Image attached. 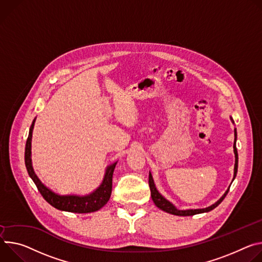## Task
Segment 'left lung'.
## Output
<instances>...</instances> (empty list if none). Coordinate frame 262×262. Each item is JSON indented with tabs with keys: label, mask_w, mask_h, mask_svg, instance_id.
Returning <instances> with one entry per match:
<instances>
[{
	"label": "left lung",
	"mask_w": 262,
	"mask_h": 262,
	"mask_svg": "<svg viewBox=\"0 0 262 262\" xmlns=\"http://www.w3.org/2000/svg\"><path fill=\"white\" fill-rule=\"evenodd\" d=\"M232 123L234 124L233 120L231 119ZM234 135H235V140H234V144H233V148H234V154H235V166H234V178L233 180L235 179L236 177V173H237V167H238V154H237V150H236V129L234 130ZM149 186H150V190H151V196H152V200L153 202L155 203V205L160 208L161 210L167 212V213H170V214H173V215H180V216H189V215H194V214H199V213H203V212H208V211H211L212 209H214L215 207H217L221 203L223 202V200L225 199V196L227 195L230 187L228 188V190L225 192V194L215 203V204L211 205L210 207H207V208H204V209H189V210H179L177 209L175 206H173L171 203L169 201H167L165 198H163L159 192L158 190L156 189V186L154 184V181H153V178H152V175L151 172L149 173Z\"/></svg>",
	"instance_id": "8db88e82"
}]
</instances>
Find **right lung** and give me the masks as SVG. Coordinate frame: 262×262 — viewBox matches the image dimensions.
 Returning a JSON list of instances; mask_svg holds the SVG:
<instances>
[{
    "instance_id": "1",
    "label": "right lung",
    "mask_w": 262,
    "mask_h": 262,
    "mask_svg": "<svg viewBox=\"0 0 262 262\" xmlns=\"http://www.w3.org/2000/svg\"><path fill=\"white\" fill-rule=\"evenodd\" d=\"M33 121L30 131H29V136L27 138L26 148H25V164L28 170L29 176H30L35 183L38 191L42 195V198L49 203L53 207L69 211V212H75V213H87V212H94L102 208L106 203L108 202L111 190H112V175L113 170L116 165V162L111 164L107 167L105 177L103 180V183L101 186L94 191L93 193L85 195V196H77V195H58L54 192H52L50 189H48L37 178L35 172L33 170L32 164H31V138H32V130L34 127Z\"/></svg>"
}]
</instances>
